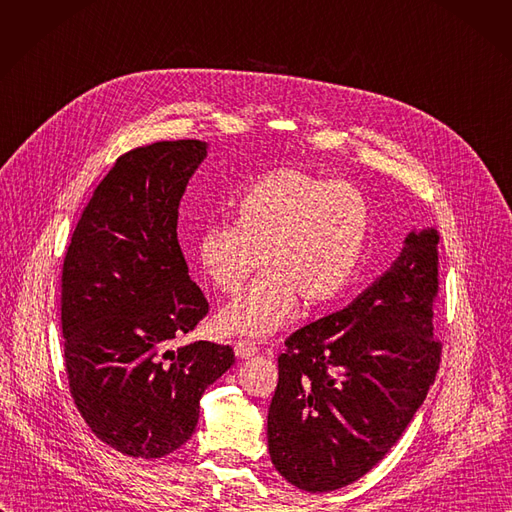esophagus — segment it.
<instances>
[{
  "mask_svg": "<svg viewBox=\"0 0 512 512\" xmlns=\"http://www.w3.org/2000/svg\"><path fill=\"white\" fill-rule=\"evenodd\" d=\"M234 354L241 360H249L259 354V348L253 342H249V339H238V342L234 344Z\"/></svg>",
  "mask_w": 512,
  "mask_h": 512,
  "instance_id": "obj_1",
  "label": "esophagus"
}]
</instances>
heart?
Here are the masks:
<instances>
[{
    "label": "heart",
    "instance_id": "1",
    "mask_svg": "<svg viewBox=\"0 0 512 512\" xmlns=\"http://www.w3.org/2000/svg\"><path fill=\"white\" fill-rule=\"evenodd\" d=\"M370 232L364 195L350 183L300 168L259 177L236 199V222H214L197 238L199 267L220 292L234 294L259 267L265 274L216 315L220 331L267 337L290 325L304 304L342 294Z\"/></svg>",
    "mask_w": 512,
    "mask_h": 512
}]
</instances>
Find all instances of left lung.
<instances>
[{
  "label": "left lung",
  "mask_w": 512,
  "mask_h": 512,
  "mask_svg": "<svg viewBox=\"0 0 512 512\" xmlns=\"http://www.w3.org/2000/svg\"><path fill=\"white\" fill-rule=\"evenodd\" d=\"M436 294L438 232L414 230L346 309L286 339L267 447L292 486L313 494L344 488L391 451L436 379Z\"/></svg>",
  "instance_id": "1"
}]
</instances>
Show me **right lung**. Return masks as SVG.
Wrapping results in <instances>:
<instances>
[{"mask_svg":"<svg viewBox=\"0 0 512 512\" xmlns=\"http://www.w3.org/2000/svg\"><path fill=\"white\" fill-rule=\"evenodd\" d=\"M199 140L156 142L117 158L67 247L63 358L88 428L129 457L158 459L191 438L199 399L234 364L230 346L173 350L210 304L189 278L177 220Z\"/></svg>","mask_w":512,"mask_h":512,"instance_id":"add662e5","label":"right lung"}]
</instances>
